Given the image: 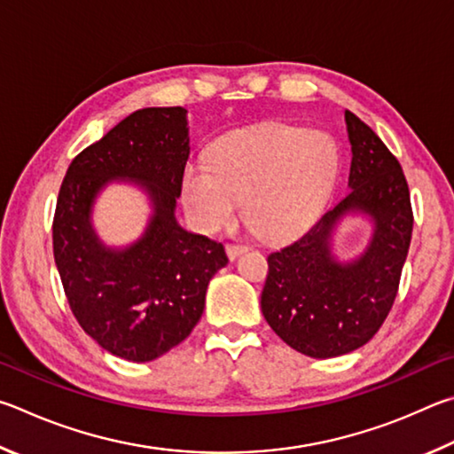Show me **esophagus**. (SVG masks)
Masks as SVG:
<instances>
[{"mask_svg": "<svg viewBox=\"0 0 454 454\" xmlns=\"http://www.w3.org/2000/svg\"><path fill=\"white\" fill-rule=\"evenodd\" d=\"M225 251H227V257L229 259H237V257H239L241 255V253H245V251H247V247H243V245H235V243H229L227 245V247H225Z\"/></svg>", "mask_w": 454, "mask_h": 454, "instance_id": "esophagus-1", "label": "esophagus"}]
</instances>
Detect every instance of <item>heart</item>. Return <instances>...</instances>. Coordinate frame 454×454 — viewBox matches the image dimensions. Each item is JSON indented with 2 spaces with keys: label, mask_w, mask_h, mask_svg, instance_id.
Returning <instances> with one entry per match:
<instances>
[{
  "label": "heart",
  "mask_w": 454,
  "mask_h": 454,
  "mask_svg": "<svg viewBox=\"0 0 454 454\" xmlns=\"http://www.w3.org/2000/svg\"><path fill=\"white\" fill-rule=\"evenodd\" d=\"M337 171L339 153L327 135L271 123L215 141L207 165L189 163L183 173V199L201 233L231 227L243 201L253 229L281 241L315 221Z\"/></svg>",
  "instance_id": "1"
}]
</instances>
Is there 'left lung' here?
I'll list each match as a JSON object with an SVG mask.
<instances>
[{"label":"left lung","mask_w":454,"mask_h":454,"mask_svg":"<svg viewBox=\"0 0 454 454\" xmlns=\"http://www.w3.org/2000/svg\"><path fill=\"white\" fill-rule=\"evenodd\" d=\"M345 123L353 159L351 191L307 231L267 257L261 311L291 348L313 359L347 355L375 337L399 291L412 235L409 185L401 163L351 111ZM347 214L373 223L361 256L340 262L332 251Z\"/></svg>","instance_id":"8db88e82"}]
</instances>
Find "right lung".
I'll list each match as a JSON object with an SVG mask.
<instances>
[{
	"label": "right lung",
	"instance_id": "add662e5",
	"mask_svg": "<svg viewBox=\"0 0 454 454\" xmlns=\"http://www.w3.org/2000/svg\"><path fill=\"white\" fill-rule=\"evenodd\" d=\"M187 159V109L145 107L85 147L61 183L53 257L67 303L87 335L125 361H153L185 340L229 261L221 243L175 219ZM114 180L137 184L152 203L146 231L127 248H107L90 223Z\"/></svg>",
	"mask_w": 454,
	"mask_h": 454
}]
</instances>
